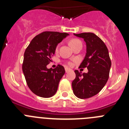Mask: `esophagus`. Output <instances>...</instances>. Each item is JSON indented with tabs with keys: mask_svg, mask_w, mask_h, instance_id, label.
I'll return each mask as SVG.
<instances>
[{
	"mask_svg": "<svg viewBox=\"0 0 129 129\" xmlns=\"http://www.w3.org/2000/svg\"><path fill=\"white\" fill-rule=\"evenodd\" d=\"M70 68H68V67H66L65 68V72H68L70 71Z\"/></svg>",
	"mask_w": 129,
	"mask_h": 129,
	"instance_id": "obj_1",
	"label": "esophagus"
}]
</instances>
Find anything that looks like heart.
<instances>
[{"mask_svg":"<svg viewBox=\"0 0 129 129\" xmlns=\"http://www.w3.org/2000/svg\"><path fill=\"white\" fill-rule=\"evenodd\" d=\"M69 43H70V45L73 48L74 47V46H76V45H77V44H81V42L79 39H73L70 40ZM58 48H59V45L56 47V50H58Z\"/></svg>","mask_w":129,"mask_h":129,"instance_id":"b5f03b06","label":"heart"}]
</instances>
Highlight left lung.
I'll return each mask as SVG.
<instances>
[{
	"mask_svg": "<svg viewBox=\"0 0 129 129\" xmlns=\"http://www.w3.org/2000/svg\"><path fill=\"white\" fill-rule=\"evenodd\" d=\"M74 34L84 39L86 53L79 67H87L88 73L75 70L76 78L72 83L74 94L80 99H87L98 94L109 79L111 61L104 42L93 33Z\"/></svg>",
	"mask_w": 129,
	"mask_h": 129,
	"instance_id": "1",
	"label": "left lung"
}]
</instances>
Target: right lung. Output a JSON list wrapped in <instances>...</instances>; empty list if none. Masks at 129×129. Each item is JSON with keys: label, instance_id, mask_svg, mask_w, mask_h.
Masks as SVG:
<instances>
[{"label": "right lung", "instance_id": "right-lung-1", "mask_svg": "<svg viewBox=\"0 0 129 129\" xmlns=\"http://www.w3.org/2000/svg\"><path fill=\"white\" fill-rule=\"evenodd\" d=\"M69 35L57 31H44L36 35L25 50L22 71L31 91L42 98L55 94L59 83L65 73L62 66L47 68L57 46Z\"/></svg>", "mask_w": 129, "mask_h": 129}]
</instances>
